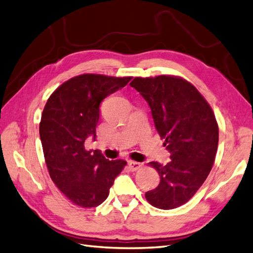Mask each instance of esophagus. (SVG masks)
I'll return each instance as SVG.
<instances>
[{
  "mask_svg": "<svg viewBox=\"0 0 253 253\" xmlns=\"http://www.w3.org/2000/svg\"><path fill=\"white\" fill-rule=\"evenodd\" d=\"M127 165H128V168L131 169L132 171H135V170H138V169L141 167L140 163L134 162V161H128V162H127Z\"/></svg>",
  "mask_w": 253,
  "mask_h": 253,
  "instance_id": "esophagus-1",
  "label": "esophagus"
}]
</instances>
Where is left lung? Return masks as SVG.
Segmentation results:
<instances>
[{"label":"left lung","mask_w":253,"mask_h":253,"mask_svg":"<svg viewBox=\"0 0 253 253\" xmlns=\"http://www.w3.org/2000/svg\"><path fill=\"white\" fill-rule=\"evenodd\" d=\"M151 108L154 125L170 162L149 163L161 176L159 186L146 193L162 210L183 206L206 181L218 146V126L211 106L189 82L176 77L135 78L131 82Z\"/></svg>","instance_id":"1"}]
</instances>
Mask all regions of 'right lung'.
Masks as SVG:
<instances>
[{"instance_id":"1","label":"right lung","mask_w":253,"mask_h":253,"mask_svg":"<svg viewBox=\"0 0 253 253\" xmlns=\"http://www.w3.org/2000/svg\"><path fill=\"white\" fill-rule=\"evenodd\" d=\"M132 78L82 74L61 84L47 99L39 134L52 181L72 203L95 208L106 200L114 181L126 165L110 161L99 150L85 149L95 138L100 104Z\"/></svg>"}]
</instances>
